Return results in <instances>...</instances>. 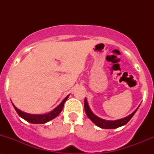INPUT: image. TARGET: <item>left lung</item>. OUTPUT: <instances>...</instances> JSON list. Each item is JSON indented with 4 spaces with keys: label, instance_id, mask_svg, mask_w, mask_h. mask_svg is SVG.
<instances>
[{
    "label": "left lung",
    "instance_id": "obj_1",
    "mask_svg": "<svg viewBox=\"0 0 154 154\" xmlns=\"http://www.w3.org/2000/svg\"><path fill=\"white\" fill-rule=\"evenodd\" d=\"M84 107H85V111L86 114H87L88 117L95 124L96 126L99 127L100 128L103 129H115L118 128L119 127L123 126V125H126L127 123L131 119V118L134 116V114H135L136 111L137 110V109L135 111H134L131 114L126 116V117L123 118V119H120L118 120H114V121H109V120H106L103 119L101 118L98 117L96 115H95L93 113V111H91V109H90L89 106H88L87 99L85 98V102H84Z\"/></svg>",
    "mask_w": 154,
    "mask_h": 154
}]
</instances>
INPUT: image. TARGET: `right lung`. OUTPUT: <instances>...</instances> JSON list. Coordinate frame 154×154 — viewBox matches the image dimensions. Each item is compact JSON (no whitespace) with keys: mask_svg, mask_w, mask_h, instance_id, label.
I'll use <instances>...</instances> for the list:
<instances>
[{"mask_svg":"<svg viewBox=\"0 0 154 154\" xmlns=\"http://www.w3.org/2000/svg\"><path fill=\"white\" fill-rule=\"evenodd\" d=\"M69 95H67L66 98L62 100V102H61L58 106L55 108L54 110H52L49 113H47V114H27V113L23 112V111H20L19 109H17V108L16 107L13 103L12 104H13L15 110L17 112V114H19V116H20V117H22V119H25L26 122H30L32 124H45L48 122L51 121V120L54 119V118H56V116L61 113V111H62L63 109L64 103L66 102L67 98H69Z\"/></svg>","mask_w":154,"mask_h":154,"instance_id":"add662e5","label":"right lung"}]
</instances>
